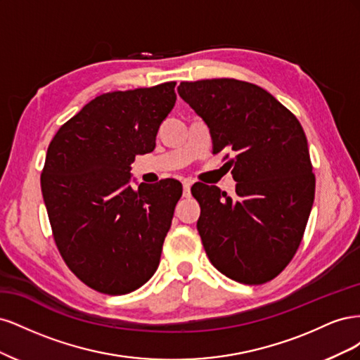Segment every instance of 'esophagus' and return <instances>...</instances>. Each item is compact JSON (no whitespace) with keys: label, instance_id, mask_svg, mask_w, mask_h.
<instances>
[{"label":"esophagus","instance_id":"esophagus-1","mask_svg":"<svg viewBox=\"0 0 360 360\" xmlns=\"http://www.w3.org/2000/svg\"><path fill=\"white\" fill-rule=\"evenodd\" d=\"M191 186H192V181L191 180H184L183 181V197H189V195H191Z\"/></svg>","mask_w":360,"mask_h":360}]
</instances>
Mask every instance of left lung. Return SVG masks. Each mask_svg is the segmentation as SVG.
<instances>
[{
	"mask_svg": "<svg viewBox=\"0 0 360 360\" xmlns=\"http://www.w3.org/2000/svg\"><path fill=\"white\" fill-rule=\"evenodd\" d=\"M179 96L210 130L213 153L234 151L231 198L193 184L198 233L212 264L237 282L278 276L302 242L315 179L299 120L258 85L237 79L181 82Z\"/></svg>",
	"mask_w": 360,
	"mask_h": 360,
	"instance_id": "1",
	"label": "left lung"
}]
</instances>
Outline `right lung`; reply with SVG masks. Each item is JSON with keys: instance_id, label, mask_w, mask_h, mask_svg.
Returning a JSON list of instances; mask_svg holds the SVG:
<instances>
[{"instance_id": "obj_1", "label": "right lung", "mask_w": 360, "mask_h": 360, "mask_svg": "<svg viewBox=\"0 0 360 360\" xmlns=\"http://www.w3.org/2000/svg\"><path fill=\"white\" fill-rule=\"evenodd\" d=\"M176 82L97 96L48 147L41 193L61 257L85 285L135 291L155 275L181 183L132 184L136 155L156 147Z\"/></svg>"}]
</instances>
